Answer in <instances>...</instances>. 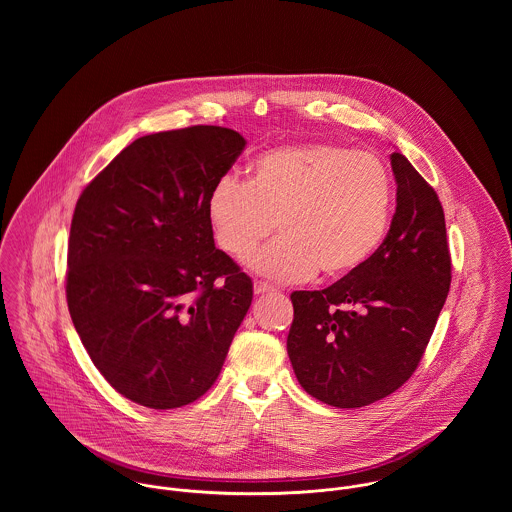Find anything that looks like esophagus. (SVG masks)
Here are the masks:
<instances>
[{
  "instance_id": "1",
  "label": "esophagus",
  "mask_w": 512,
  "mask_h": 512,
  "mask_svg": "<svg viewBox=\"0 0 512 512\" xmlns=\"http://www.w3.org/2000/svg\"><path fill=\"white\" fill-rule=\"evenodd\" d=\"M272 292H274L272 286H268V284H264V282H254V293H256V295H264V293Z\"/></svg>"
}]
</instances>
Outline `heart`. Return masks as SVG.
Listing matches in <instances>:
<instances>
[{"instance_id": "heart-1", "label": "heart", "mask_w": 512, "mask_h": 512, "mask_svg": "<svg viewBox=\"0 0 512 512\" xmlns=\"http://www.w3.org/2000/svg\"><path fill=\"white\" fill-rule=\"evenodd\" d=\"M394 203L388 165L366 151L335 144H288L260 153L248 183L224 175L207 197L220 250L250 254L274 228L280 238L248 258L262 278L295 284L345 276L382 244Z\"/></svg>"}]
</instances>
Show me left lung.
Returning <instances> with one entry per match:
<instances>
[{
	"label": "left lung",
	"mask_w": 512,
	"mask_h": 512,
	"mask_svg": "<svg viewBox=\"0 0 512 512\" xmlns=\"http://www.w3.org/2000/svg\"><path fill=\"white\" fill-rule=\"evenodd\" d=\"M396 213L363 266L321 292H293L288 355L307 394L363 408L416 370L451 284L436 191L398 151L390 155Z\"/></svg>",
	"instance_id": "1"
}]
</instances>
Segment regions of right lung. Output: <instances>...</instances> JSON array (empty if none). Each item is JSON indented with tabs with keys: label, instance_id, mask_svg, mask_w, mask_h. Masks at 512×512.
I'll use <instances>...</instances> for the list:
<instances>
[{
	"label": "right lung",
	"instance_id": "add662e5",
	"mask_svg": "<svg viewBox=\"0 0 512 512\" xmlns=\"http://www.w3.org/2000/svg\"><path fill=\"white\" fill-rule=\"evenodd\" d=\"M246 140L193 126L138 138L82 191L67 301L100 374L128 400L169 410L217 380L252 280L215 248L207 197Z\"/></svg>",
	"mask_w": 512,
	"mask_h": 512
}]
</instances>
